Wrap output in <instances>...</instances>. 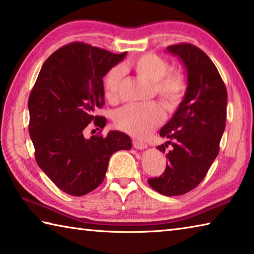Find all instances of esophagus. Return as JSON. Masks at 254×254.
Wrapping results in <instances>:
<instances>
[{"mask_svg":"<svg viewBox=\"0 0 254 254\" xmlns=\"http://www.w3.org/2000/svg\"><path fill=\"white\" fill-rule=\"evenodd\" d=\"M132 144L135 149H139V150H143L147 148V144H145L144 142H142V141H139V140H135V139L132 140Z\"/></svg>","mask_w":254,"mask_h":254,"instance_id":"1","label":"esophagus"}]
</instances>
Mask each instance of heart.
<instances>
[{"mask_svg": "<svg viewBox=\"0 0 254 254\" xmlns=\"http://www.w3.org/2000/svg\"><path fill=\"white\" fill-rule=\"evenodd\" d=\"M128 68L137 76L152 83L153 93L165 109L174 113L186 97L188 81L186 74L178 68H169L165 58L154 54H144L132 59ZM126 66H115L103 78L106 98L110 102L119 100ZM165 113L157 103L147 105H127L114 115L115 127L130 135L143 137L163 121Z\"/></svg>", "mask_w": 254, "mask_h": 254, "instance_id": "heart-1", "label": "heart"}]
</instances>
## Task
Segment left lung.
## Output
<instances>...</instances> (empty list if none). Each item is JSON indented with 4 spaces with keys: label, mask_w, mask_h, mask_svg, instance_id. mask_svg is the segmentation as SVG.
Instances as JSON below:
<instances>
[{
    "label": "left lung",
    "mask_w": 254,
    "mask_h": 254,
    "mask_svg": "<svg viewBox=\"0 0 254 254\" xmlns=\"http://www.w3.org/2000/svg\"><path fill=\"white\" fill-rule=\"evenodd\" d=\"M167 50L187 69V94L174 117L160 130L167 143L158 145L168 163L161 176L148 179L150 187L166 196L192 190L205 178L220 151L225 128L227 92L216 66L203 50L183 42Z\"/></svg>",
    "instance_id": "8db88e82"
}]
</instances>
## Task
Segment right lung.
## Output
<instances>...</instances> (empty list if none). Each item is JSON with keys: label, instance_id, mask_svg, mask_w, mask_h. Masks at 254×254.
Wrapping results in <instances>:
<instances>
[{"label": "right lung", "instance_id": "obj_1", "mask_svg": "<svg viewBox=\"0 0 254 254\" xmlns=\"http://www.w3.org/2000/svg\"><path fill=\"white\" fill-rule=\"evenodd\" d=\"M84 42L55 51L41 67L28 107L29 133L38 166L66 194L83 196L104 180L109 160L119 150L131 149L126 133L85 139L89 123L103 128L106 119L95 115L104 105L103 77L126 57Z\"/></svg>", "mask_w": 254, "mask_h": 254}]
</instances>
